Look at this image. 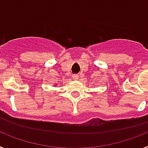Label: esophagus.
Instances as JSON below:
<instances>
[{
  "mask_svg": "<svg viewBox=\"0 0 148 148\" xmlns=\"http://www.w3.org/2000/svg\"><path fill=\"white\" fill-rule=\"evenodd\" d=\"M73 78L74 80H77L78 78V75H76V74H75V75H73Z\"/></svg>",
  "mask_w": 148,
  "mask_h": 148,
  "instance_id": "34e87169",
  "label": "esophagus"
}]
</instances>
